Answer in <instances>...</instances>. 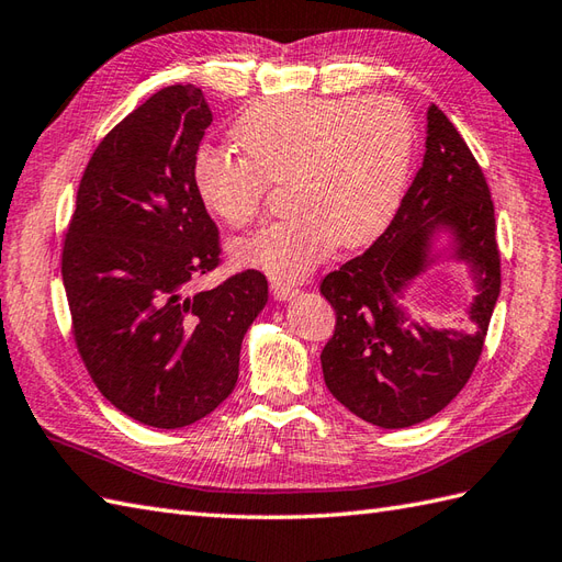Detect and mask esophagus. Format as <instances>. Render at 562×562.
<instances>
[{
  "instance_id": "obj_1",
  "label": "esophagus",
  "mask_w": 562,
  "mask_h": 562,
  "mask_svg": "<svg viewBox=\"0 0 562 562\" xmlns=\"http://www.w3.org/2000/svg\"><path fill=\"white\" fill-rule=\"evenodd\" d=\"M270 292H272V296L280 299V301H290V299H294L299 294V286H294L290 282H282V280H272L270 282Z\"/></svg>"
}]
</instances>
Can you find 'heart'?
Masks as SVG:
<instances>
[{
    "mask_svg": "<svg viewBox=\"0 0 562 562\" xmlns=\"http://www.w3.org/2000/svg\"><path fill=\"white\" fill-rule=\"evenodd\" d=\"M241 158L199 147L192 180L204 206L229 227L256 221L268 184L286 187L292 215L235 244L241 266L299 280L337 247L375 239L406 192L415 121L394 94L278 97L235 125Z\"/></svg>",
    "mask_w": 562,
    "mask_h": 562,
    "instance_id": "obj_1",
    "label": "heart"
}]
</instances>
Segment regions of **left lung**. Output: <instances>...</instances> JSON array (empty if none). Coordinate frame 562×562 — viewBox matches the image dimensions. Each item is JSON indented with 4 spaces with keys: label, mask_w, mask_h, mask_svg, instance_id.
<instances>
[{
    "label": "left lung",
    "mask_w": 562,
    "mask_h": 562,
    "mask_svg": "<svg viewBox=\"0 0 562 562\" xmlns=\"http://www.w3.org/2000/svg\"><path fill=\"white\" fill-rule=\"evenodd\" d=\"M447 237V247L436 241ZM441 257L465 262L475 284L470 330L413 322L400 304ZM501 292L494 201L480 164L439 106L427 109L423 168L372 247L325 276L337 313L321 353L329 394L384 429L418 425L456 398L480 361Z\"/></svg>",
    "instance_id": "left-lung-1"
}]
</instances>
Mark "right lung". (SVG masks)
Returning <instances> with one entry per match:
<instances>
[{"label": "right lung", "mask_w": 562, "mask_h": 562, "mask_svg": "<svg viewBox=\"0 0 562 562\" xmlns=\"http://www.w3.org/2000/svg\"><path fill=\"white\" fill-rule=\"evenodd\" d=\"M211 121L194 85L139 104L94 149L64 241L85 368L113 406L158 429L206 418L233 394L241 339L268 301L258 270L192 294L221 263L218 227L192 180Z\"/></svg>", "instance_id": "add662e5"}]
</instances>
